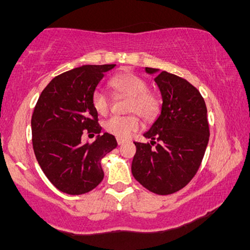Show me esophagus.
<instances>
[{"mask_svg": "<svg viewBox=\"0 0 250 250\" xmlns=\"http://www.w3.org/2000/svg\"><path fill=\"white\" fill-rule=\"evenodd\" d=\"M127 142H128L127 140H125V139H119V137H117V143H119V146L125 145V143H127Z\"/></svg>", "mask_w": 250, "mask_h": 250, "instance_id": "esophagus-1", "label": "esophagus"}]
</instances>
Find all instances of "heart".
Here are the masks:
<instances>
[{
	"label": "heart",
	"mask_w": 250,
	"mask_h": 250,
	"mask_svg": "<svg viewBox=\"0 0 250 250\" xmlns=\"http://www.w3.org/2000/svg\"><path fill=\"white\" fill-rule=\"evenodd\" d=\"M110 87L119 95L128 97L127 113H135L143 120L148 121L156 115L160 108V101L154 93L148 90V84L142 77L133 73H123L109 82ZM91 104L99 115H107L110 109V101L104 91L96 89L91 95ZM139 119L135 115L113 116L104 122V129L109 134L127 139L139 129Z\"/></svg>",
	"instance_id": "b5f03b06"
}]
</instances>
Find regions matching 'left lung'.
I'll return each instance as SVG.
<instances>
[{"label": "left lung", "mask_w": 250, "mask_h": 250, "mask_svg": "<svg viewBox=\"0 0 250 250\" xmlns=\"http://www.w3.org/2000/svg\"><path fill=\"white\" fill-rule=\"evenodd\" d=\"M146 73L155 75L162 107L143 134L150 143L134 142L131 173L148 190L169 195L186 187L199 170L209 141L207 107L187 80L148 67Z\"/></svg>", "instance_id": "8db88e82"}]
</instances>
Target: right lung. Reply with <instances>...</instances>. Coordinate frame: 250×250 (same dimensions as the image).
Instances as JSON below:
<instances>
[{
	"instance_id": "right-lung-1",
	"label": "right lung",
	"mask_w": 250,
	"mask_h": 250,
	"mask_svg": "<svg viewBox=\"0 0 250 250\" xmlns=\"http://www.w3.org/2000/svg\"><path fill=\"white\" fill-rule=\"evenodd\" d=\"M115 65H82L65 71L54 77L37 100L31 116L34 153L43 173L62 193L85 194L104 176L101 160L117 142L114 135H101L91 95ZM84 130L98 134L93 144L82 142Z\"/></svg>"
}]
</instances>
